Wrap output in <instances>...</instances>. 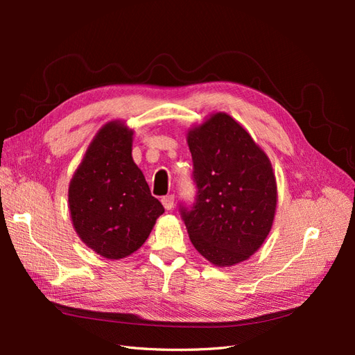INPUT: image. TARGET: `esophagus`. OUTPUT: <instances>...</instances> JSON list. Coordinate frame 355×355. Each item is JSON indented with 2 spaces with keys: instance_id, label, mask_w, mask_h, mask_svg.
Masks as SVG:
<instances>
[{
  "instance_id": "1",
  "label": "esophagus",
  "mask_w": 355,
  "mask_h": 355,
  "mask_svg": "<svg viewBox=\"0 0 355 355\" xmlns=\"http://www.w3.org/2000/svg\"><path fill=\"white\" fill-rule=\"evenodd\" d=\"M161 202H163V206L166 210H171L175 206V196H166L161 198Z\"/></svg>"
}]
</instances>
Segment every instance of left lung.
<instances>
[{
    "label": "left lung",
    "mask_w": 355,
    "mask_h": 355,
    "mask_svg": "<svg viewBox=\"0 0 355 355\" xmlns=\"http://www.w3.org/2000/svg\"><path fill=\"white\" fill-rule=\"evenodd\" d=\"M196 202L180 206L189 240L216 266L247 261L272 228L277 182L268 155L234 118L210 115L188 132Z\"/></svg>",
    "instance_id": "left-lung-1"
}]
</instances>
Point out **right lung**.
Here are the masks:
<instances>
[{
    "instance_id": "obj_1",
    "label": "right lung",
    "mask_w": 355,
    "mask_h": 355,
    "mask_svg": "<svg viewBox=\"0 0 355 355\" xmlns=\"http://www.w3.org/2000/svg\"><path fill=\"white\" fill-rule=\"evenodd\" d=\"M132 144L133 130L125 123H106L69 184L73 228L83 243L106 259H123L135 253L164 213L135 164Z\"/></svg>"
}]
</instances>
